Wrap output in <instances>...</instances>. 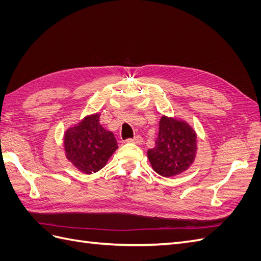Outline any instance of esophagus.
Instances as JSON below:
<instances>
[{
  "label": "esophagus",
  "mask_w": 261,
  "mask_h": 261,
  "mask_svg": "<svg viewBox=\"0 0 261 261\" xmlns=\"http://www.w3.org/2000/svg\"><path fill=\"white\" fill-rule=\"evenodd\" d=\"M127 143H132V144H141V141H143V137L140 135H136L134 138H128L126 139Z\"/></svg>",
  "instance_id": "1"
}]
</instances>
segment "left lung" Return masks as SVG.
Returning a JSON list of instances; mask_svg holds the SVG:
<instances>
[{
	"label": "left lung",
	"instance_id": "left-lung-1",
	"mask_svg": "<svg viewBox=\"0 0 261 261\" xmlns=\"http://www.w3.org/2000/svg\"><path fill=\"white\" fill-rule=\"evenodd\" d=\"M155 146L148 150L152 169L162 176H174L188 169L196 154V134L183 121L162 116Z\"/></svg>",
	"mask_w": 261,
	"mask_h": 261
}]
</instances>
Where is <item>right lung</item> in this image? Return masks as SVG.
<instances>
[{
	"label": "right lung",
	"instance_id": "1",
	"mask_svg": "<svg viewBox=\"0 0 261 261\" xmlns=\"http://www.w3.org/2000/svg\"><path fill=\"white\" fill-rule=\"evenodd\" d=\"M99 114L86 117L64 137L67 159L85 173H96L117 149L113 134L99 124Z\"/></svg>",
	"mask_w": 261,
	"mask_h": 261
}]
</instances>
